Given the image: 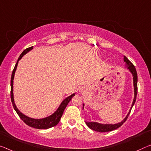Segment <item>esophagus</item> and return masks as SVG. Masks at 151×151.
<instances>
[{
  "instance_id": "esophagus-1",
  "label": "esophagus",
  "mask_w": 151,
  "mask_h": 151,
  "mask_svg": "<svg viewBox=\"0 0 151 151\" xmlns=\"http://www.w3.org/2000/svg\"><path fill=\"white\" fill-rule=\"evenodd\" d=\"M80 92H81V93H83V92H84V88H81V89H80Z\"/></svg>"
}]
</instances>
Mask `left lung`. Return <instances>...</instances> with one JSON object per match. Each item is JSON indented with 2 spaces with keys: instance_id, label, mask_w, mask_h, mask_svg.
Returning a JSON list of instances; mask_svg holds the SVG:
<instances>
[{
  "instance_id": "left-lung-1",
  "label": "left lung",
  "mask_w": 151,
  "mask_h": 151,
  "mask_svg": "<svg viewBox=\"0 0 151 151\" xmlns=\"http://www.w3.org/2000/svg\"><path fill=\"white\" fill-rule=\"evenodd\" d=\"M124 61L126 63V65L128 67L129 70H130L132 73V74L134 87V101L132 103V107H131L130 111H129V113L127 115V116L126 117L125 119H124L122 122H121L120 123H118L116 124H99L97 122H86L85 123H86V124H87V126L93 130L99 132H106L114 130H116V129L119 128L126 121V119H127L129 114H130V113L131 109H132V108L134 104V103L136 101V95H137V92H138L137 73H136V68H135V66H134V64L132 63L129 60L126 58L125 56H124Z\"/></svg>"
}]
</instances>
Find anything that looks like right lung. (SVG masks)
I'll return each mask as SVG.
<instances>
[{
  "label": "right lung",
  "mask_w": 151,
  "mask_h": 151,
  "mask_svg": "<svg viewBox=\"0 0 151 151\" xmlns=\"http://www.w3.org/2000/svg\"><path fill=\"white\" fill-rule=\"evenodd\" d=\"M33 46L29 47L28 48H26L24 51L21 53V54L19 57V58L17 60V62L15 66V68H14L13 73H12V75H11V102L13 104V108L15 109V110L17 112V114H18V116H19V118L22 119V120L25 122L27 125L32 128H34L36 129H47L52 127H54V126H56L57 124L59 123L60 120V118L62 116H63V112L64 109L66 108V107L67 106V105L69 103V101H70L72 98H73L74 96H75V93L73 95H71L70 96L66 98L64 101L62 102V104L60 107H58V109L56 110L54 113L51 115V116L49 117H47V118H43V119H33V118H30L29 117L25 116V115L23 114L22 113L19 111L18 109L17 108V107L15 106V103H14V99H13V78H14V75H15V73L17 68V64L19 60L22 58L23 56V55H25L27 52L29 51H30L31 50L33 49Z\"/></svg>",
  "instance_id": "1"
}]
</instances>
